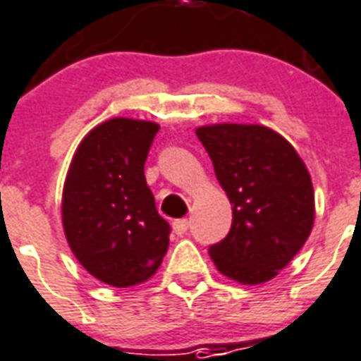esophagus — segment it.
Returning <instances> with one entry per match:
<instances>
[{
    "instance_id": "34e87169",
    "label": "esophagus",
    "mask_w": 361,
    "mask_h": 361,
    "mask_svg": "<svg viewBox=\"0 0 361 361\" xmlns=\"http://www.w3.org/2000/svg\"><path fill=\"white\" fill-rule=\"evenodd\" d=\"M172 228H174V232L178 234V236H183L187 231H189V221L187 219H178L174 221V225H172Z\"/></svg>"
}]
</instances>
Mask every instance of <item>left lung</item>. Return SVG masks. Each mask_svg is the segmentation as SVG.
<instances>
[{
  "label": "left lung",
  "instance_id": "8db88e82",
  "mask_svg": "<svg viewBox=\"0 0 361 361\" xmlns=\"http://www.w3.org/2000/svg\"><path fill=\"white\" fill-rule=\"evenodd\" d=\"M197 136L232 204L231 231L209 245V257L221 274L243 285L274 279L313 228L305 164L290 142L262 125H208Z\"/></svg>",
  "mask_w": 361,
  "mask_h": 361
}]
</instances>
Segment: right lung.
Masks as SVG:
<instances>
[{"label": "right lung", "instance_id": "right-lung-1", "mask_svg": "<svg viewBox=\"0 0 361 361\" xmlns=\"http://www.w3.org/2000/svg\"><path fill=\"white\" fill-rule=\"evenodd\" d=\"M152 121L114 118L80 142L63 187V231L78 262L106 285L149 279L169 249L144 163L157 135Z\"/></svg>", "mask_w": 361, "mask_h": 361}]
</instances>
